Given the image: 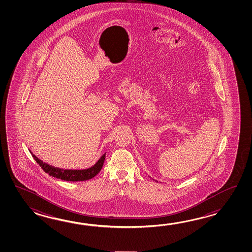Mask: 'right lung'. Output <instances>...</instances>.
Listing matches in <instances>:
<instances>
[{
	"label": "right lung",
	"mask_w": 252,
	"mask_h": 252,
	"mask_svg": "<svg viewBox=\"0 0 252 252\" xmlns=\"http://www.w3.org/2000/svg\"><path fill=\"white\" fill-rule=\"evenodd\" d=\"M32 153V152H31ZM33 158L36 160L39 166H41L44 171L48 173L49 176L59 178L64 181H71V182H77V181H86L88 179H91L93 177H95L99 172L101 171L103 162L105 159V153L100 158V159L97 161L94 166L86 168V169H63L59 167L50 166L47 163L43 162L38 158L36 156L32 153Z\"/></svg>",
	"instance_id": "obj_1"
}]
</instances>
